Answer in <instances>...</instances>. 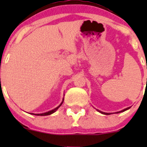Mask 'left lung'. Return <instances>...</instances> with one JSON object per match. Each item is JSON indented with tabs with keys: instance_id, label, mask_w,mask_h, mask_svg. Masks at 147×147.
Here are the masks:
<instances>
[{
	"instance_id": "1",
	"label": "left lung",
	"mask_w": 147,
	"mask_h": 147,
	"mask_svg": "<svg viewBox=\"0 0 147 147\" xmlns=\"http://www.w3.org/2000/svg\"><path fill=\"white\" fill-rule=\"evenodd\" d=\"M130 109V107H128V108H126V109H124V110H122V111H119V112H117V113H119L124 112V111H126V110H128V109ZM97 111H98L99 113H101L104 114V115H111V113H104V112H102V111H99V110H97Z\"/></svg>"
}]
</instances>
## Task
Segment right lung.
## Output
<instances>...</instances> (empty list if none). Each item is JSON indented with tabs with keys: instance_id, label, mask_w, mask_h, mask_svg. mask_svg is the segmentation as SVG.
<instances>
[{
	"instance_id": "add662e5",
	"label": "right lung",
	"mask_w": 147,
	"mask_h": 147,
	"mask_svg": "<svg viewBox=\"0 0 147 147\" xmlns=\"http://www.w3.org/2000/svg\"><path fill=\"white\" fill-rule=\"evenodd\" d=\"M63 101H62V102L61 103V104L59 106H57V108H55V109H53V110H52V111H48V112H47V113H41V114H34V113H31V114H32V115H40V116H45V115H51V114H52L53 113H55V111H56L57 109H59V108L61 106V104H63Z\"/></svg>"
}]
</instances>
